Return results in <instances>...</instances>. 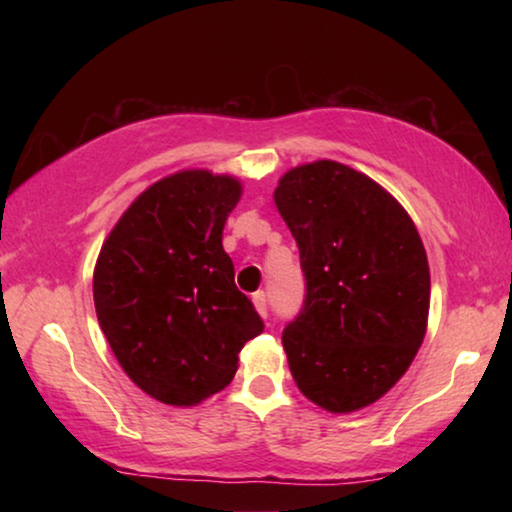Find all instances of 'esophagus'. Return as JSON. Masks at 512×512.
Segmentation results:
<instances>
[{
	"label": "esophagus",
	"instance_id": "obj_1",
	"mask_svg": "<svg viewBox=\"0 0 512 512\" xmlns=\"http://www.w3.org/2000/svg\"><path fill=\"white\" fill-rule=\"evenodd\" d=\"M254 307H256V312L261 314L263 319L268 317V298H265V293H263V291L254 293Z\"/></svg>",
	"mask_w": 512,
	"mask_h": 512
}]
</instances>
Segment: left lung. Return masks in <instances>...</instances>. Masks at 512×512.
Returning <instances> with one entry per match:
<instances>
[{
	"label": "left lung",
	"mask_w": 512,
	"mask_h": 512,
	"mask_svg": "<svg viewBox=\"0 0 512 512\" xmlns=\"http://www.w3.org/2000/svg\"><path fill=\"white\" fill-rule=\"evenodd\" d=\"M275 205L296 237L305 300L282 345L298 389L328 412L382 398L426 333L431 277L408 212L335 160L279 179Z\"/></svg>",
	"instance_id": "obj_1"
}]
</instances>
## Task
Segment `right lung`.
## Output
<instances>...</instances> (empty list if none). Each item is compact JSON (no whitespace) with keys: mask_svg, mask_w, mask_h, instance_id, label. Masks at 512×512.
<instances>
[{"mask_svg":"<svg viewBox=\"0 0 512 512\" xmlns=\"http://www.w3.org/2000/svg\"><path fill=\"white\" fill-rule=\"evenodd\" d=\"M240 181L205 170L160 179L111 230L93 277L95 312L125 375L167 405L228 387L263 333L221 237Z\"/></svg>","mask_w":512,"mask_h":512,"instance_id":"right-lung-1","label":"right lung"}]
</instances>
